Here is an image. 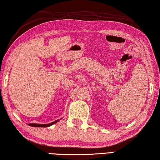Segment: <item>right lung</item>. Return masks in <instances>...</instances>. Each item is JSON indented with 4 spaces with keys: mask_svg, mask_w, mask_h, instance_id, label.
<instances>
[{
    "mask_svg": "<svg viewBox=\"0 0 160 160\" xmlns=\"http://www.w3.org/2000/svg\"><path fill=\"white\" fill-rule=\"evenodd\" d=\"M58 122V121H54V122H52L51 123H48V124H37V123H29L28 125L30 126H33V127H43V128H45V127H48L51 125H53L55 123Z\"/></svg>",
    "mask_w": 160,
    "mask_h": 160,
    "instance_id": "right-lung-1",
    "label": "right lung"
}]
</instances>
